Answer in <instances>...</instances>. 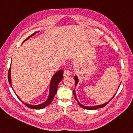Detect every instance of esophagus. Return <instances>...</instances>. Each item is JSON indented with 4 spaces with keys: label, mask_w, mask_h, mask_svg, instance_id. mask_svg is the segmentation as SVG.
<instances>
[{
    "label": "esophagus",
    "mask_w": 133,
    "mask_h": 133,
    "mask_svg": "<svg viewBox=\"0 0 133 133\" xmlns=\"http://www.w3.org/2000/svg\"><path fill=\"white\" fill-rule=\"evenodd\" d=\"M71 72H72V71L70 70H67L64 71V76L65 77L69 76L70 75H71Z\"/></svg>",
    "instance_id": "1"
}]
</instances>
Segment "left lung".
Here are the masks:
<instances>
[{
    "label": "left lung",
    "mask_w": 133,
    "mask_h": 133,
    "mask_svg": "<svg viewBox=\"0 0 133 133\" xmlns=\"http://www.w3.org/2000/svg\"><path fill=\"white\" fill-rule=\"evenodd\" d=\"M74 79H75V87H76V85H78V83H79V79H78V76H77L76 75L74 76ZM119 85H120V84H119V86H118V88H119ZM118 89H117V91H118ZM116 93H117V92H116V94H115V95H114V96L112 97V98H111V99H110V100H109L108 102H107V103H104V104H103L98 105H95V106H91V107H89V106H85V105H82V104H81V103H80V102L78 101V99H77L76 95V94H75V91H74V90L73 91L74 95V96H75V100H76L77 102H78V104H79V105L81 106L82 108H84V109H88V110H96V109H98V108H103L107 104H108V103H109V102L112 100V98H113L114 97H115V96L116 95Z\"/></svg>",
    "instance_id": "left-lung-1"
}]
</instances>
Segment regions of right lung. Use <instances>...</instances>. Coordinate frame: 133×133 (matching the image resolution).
<instances>
[{"instance_id":"add662e5","label":"right lung","mask_w":133,"mask_h":133,"mask_svg":"<svg viewBox=\"0 0 133 133\" xmlns=\"http://www.w3.org/2000/svg\"><path fill=\"white\" fill-rule=\"evenodd\" d=\"M39 32H36L35 33H34L33 35H30V36H29L26 39H25L24 41L23 42L22 44L23 43L26 41V40L28 39L30 37H31L32 36H33L34 35L36 34L37 33H38ZM11 66H10V69H9L8 71V81H9V83L11 85V87H12V89H13V88L12 87V82H11ZM63 79V70H59L58 71H57L56 73H55L53 76H52V78L51 79V81L50 82V85H49V94L48 96V97L47 98L45 101H44V103H42L38 105H31L29 104H27V103H25L24 102L20 99V98L18 96V95L15 93L16 95L17 96V97L19 98V99L23 102V103L26 105L28 107L32 109H41L44 108L46 107L47 106H48L49 104H50V103L53 100L54 96L55 94H56L57 92V89H58V84H59V82ZM14 90V89H13Z\"/></svg>"}]
</instances>
